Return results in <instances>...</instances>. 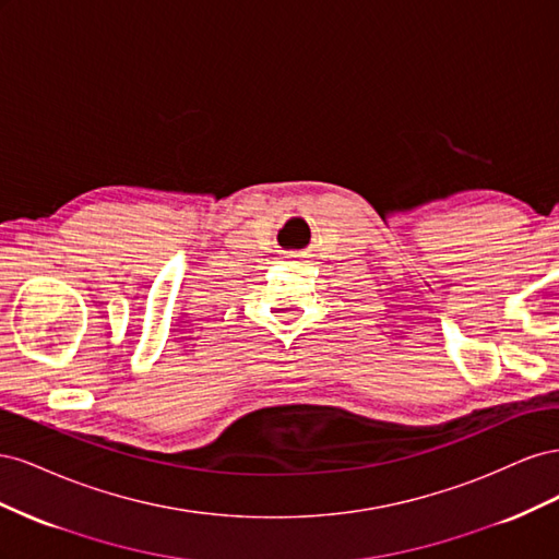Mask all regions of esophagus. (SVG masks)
Segmentation results:
<instances>
[{"instance_id":"34e87169","label":"esophagus","mask_w":559,"mask_h":559,"mask_svg":"<svg viewBox=\"0 0 559 559\" xmlns=\"http://www.w3.org/2000/svg\"><path fill=\"white\" fill-rule=\"evenodd\" d=\"M289 259H296V253H289Z\"/></svg>"}]
</instances>
